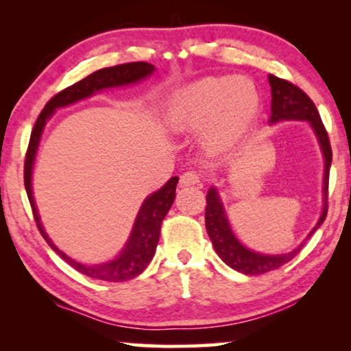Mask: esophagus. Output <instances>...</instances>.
I'll use <instances>...</instances> for the list:
<instances>
[{
    "label": "esophagus",
    "instance_id": "34e87169",
    "mask_svg": "<svg viewBox=\"0 0 351 351\" xmlns=\"http://www.w3.org/2000/svg\"><path fill=\"white\" fill-rule=\"evenodd\" d=\"M201 182V176L195 171H186L180 176V186H190V185H198Z\"/></svg>",
    "mask_w": 351,
    "mask_h": 351
}]
</instances>
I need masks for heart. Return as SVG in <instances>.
Here are the masks:
<instances>
[{
	"label": "heart",
	"instance_id": "1",
	"mask_svg": "<svg viewBox=\"0 0 351 351\" xmlns=\"http://www.w3.org/2000/svg\"><path fill=\"white\" fill-rule=\"evenodd\" d=\"M258 95L249 80L209 76L177 93L169 105L176 128L195 131L206 128L213 145H227L239 137L256 114Z\"/></svg>",
	"mask_w": 351,
	"mask_h": 351
}]
</instances>
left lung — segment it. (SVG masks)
<instances>
[{
    "instance_id": "obj_1",
    "label": "left lung",
    "mask_w": 351,
    "mask_h": 351,
    "mask_svg": "<svg viewBox=\"0 0 351 351\" xmlns=\"http://www.w3.org/2000/svg\"><path fill=\"white\" fill-rule=\"evenodd\" d=\"M268 83L271 88V117L270 123L282 121V119H304L308 121L311 128L315 129V134L318 136L321 150H323L326 167H324V208L323 214L316 223V227L311 230L308 238L316 232V228L321 227L328 215V191H329V169L332 162V150H330V142L328 131H326L323 121L318 113V108L313 104L308 95L302 90L299 86L289 83L287 80L278 78L275 75H268ZM208 206H206V230L210 241L214 244L215 252L219 257L232 267L233 270L244 275H263V273L273 271L276 268L286 265L291 262L304 244L289 254H281V256H263L249 251L241 243L234 238V234L230 228L228 219L225 215L223 206L220 203V198L215 189H210L206 196Z\"/></svg>"
}]
</instances>
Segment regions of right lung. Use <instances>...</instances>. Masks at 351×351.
<instances>
[{
  "label": "right lung",
  "mask_w": 351,
  "mask_h": 351,
  "mask_svg": "<svg viewBox=\"0 0 351 351\" xmlns=\"http://www.w3.org/2000/svg\"><path fill=\"white\" fill-rule=\"evenodd\" d=\"M155 66L147 62H129V64H121L114 66H107V69L94 71L93 75L86 76L78 83L69 86L60 93H57L49 102L45 105L43 112L38 117L35 126H33L30 142H28V148L25 153V165H23V182H25V190L28 195V201H30L33 217H35L36 227L43 234V238L46 239V243L64 258L66 263H70L75 270L83 273L86 276L95 278V280L102 281H126L132 280L137 275L145 270L148 263L155 256L156 244L160 241V232H161V223L162 219L166 217L167 210L171 209L172 203L176 198V186L179 182V177H172L171 180L166 182V185L161 190H158L156 193H153L145 199V203L142 204L138 215L134 223L131 238L126 244V247L123 249V252L119 254L118 258L102 263V265H83V263L75 262L73 258L65 256L64 252L59 251L52 241L47 237L43 225L40 222V215H38L35 199L32 195V169H33V161H35L38 142H40L43 128L47 121V118L54 113L56 108L65 107L78 100L89 97L97 90L104 88H113V86H124L136 83V81L145 78V76L152 75Z\"/></svg>",
  "instance_id": "right-lung-1"
}]
</instances>
